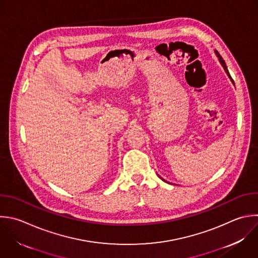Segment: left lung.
Segmentation results:
<instances>
[{"label":"left lung","mask_w":258,"mask_h":258,"mask_svg":"<svg viewBox=\"0 0 258 258\" xmlns=\"http://www.w3.org/2000/svg\"><path fill=\"white\" fill-rule=\"evenodd\" d=\"M214 52H215V54H216V56H217V57H218V59H219V62H220V63H221V64H222V67H223V69H224V71H225V73H226V74H227V76H228V78H229V79H230V81H231V82H232V84H233V85H234V81H233V80H232V78H231V76H230V74H229V72H228V69H227V67H226V63H225V61H224V59H223V58H222V56H221V55H220V54H219V52H218V51H217V50H214ZM158 176H159V175H158ZM159 177H160V178H161V179H162V180H163V181H165V182H167V183H169V182H168V181H166V180H165V179H163V178H162V177H161V176H159Z\"/></svg>","instance_id":"left-lung-1"}]
</instances>
